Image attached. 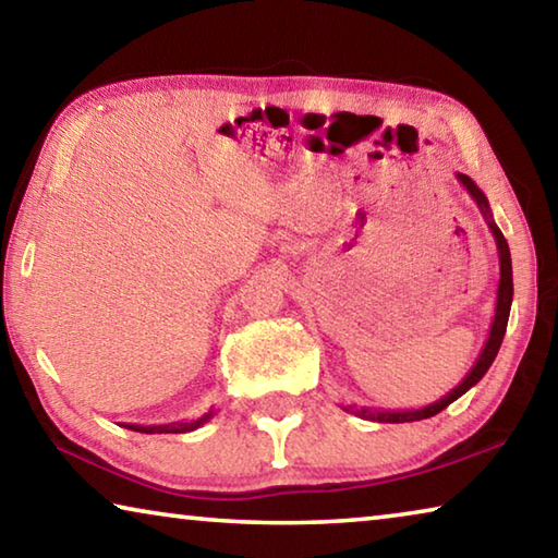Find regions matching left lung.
I'll return each instance as SVG.
<instances>
[{
	"label": "left lung",
	"instance_id": "1",
	"mask_svg": "<svg viewBox=\"0 0 558 558\" xmlns=\"http://www.w3.org/2000/svg\"><path fill=\"white\" fill-rule=\"evenodd\" d=\"M458 182L468 189V194L475 199V204L480 206V211H483L485 221L489 226V231L495 235V243H497V256H499V286H497V302H495V319L493 325H489V337L483 347V352H480L477 362L472 364V369L465 374V379H462L456 389H450L442 399L433 401L428 405H423V409H409V411H384V409H366V405H342L344 411L359 415V418H366V421H379V423H411V421H423V418H430V415L440 413L442 409H448L452 401H458L462 393L470 391L472 386H475L483 376L487 374L489 366H493L495 356L499 352V344H502L505 332H507V319H509V307H512V295H514V286H512V256H509V245L507 239L502 235V231L497 229V223L493 219V211H489V202L487 196L480 192V186L472 182L468 174H456Z\"/></svg>",
	"mask_w": 558,
	"mask_h": 558
}]
</instances>
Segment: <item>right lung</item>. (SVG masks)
Returning <instances> with one entry per match:
<instances>
[{
  "instance_id": "1",
  "label": "right lung",
  "mask_w": 558,
  "mask_h": 558,
  "mask_svg": "<svg viewBox=\"0 0 558 558\" xmlns=\"http://www.w3.org/2000/svg\"><path fill=\"white\" fill-rule=\"evenodd\" d=\"M214 415V411L204 413L202 418H194V421H177V423H165V426H137V423H125V428L135 430V433H189V430H196L199 426H204L206 421H209Z\"/></svg>"
}]
</instances>
